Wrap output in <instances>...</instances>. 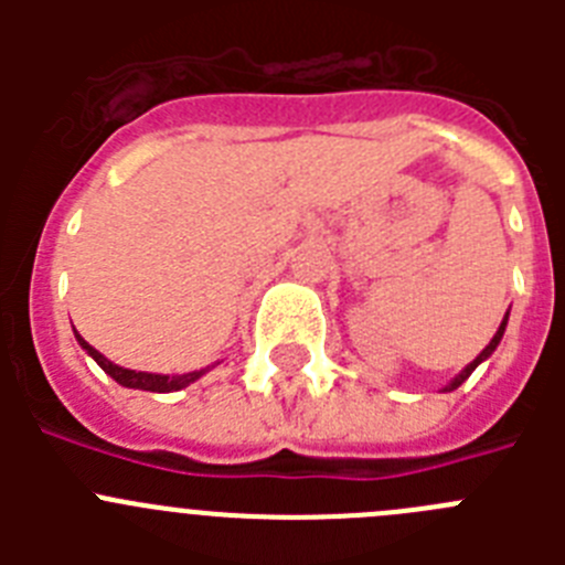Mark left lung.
Instances as JSON below:
<instances>
[{"label": "left lung", "instance_id": "8db88e82", "mask_svg": "<svg viewBox=\"0 0 565 565\" xmlns=\"http://www.w3.org/2000/svg\"><path fill=\"white\" fill-rule=\"evenodd\" d=\"M507 319H509V311H507V317H503L501 328H498V331H495V337L489 339V344H487V348H483V351H481V353H478V356H476V359H472V362H469V364H467V367H463V371H461V373H458V376H456V379H452V382H450V384H447V387H444V391H456V387H461V384H463V382H467V379H469V376H472V371H476L478 364H481V362H487V359H489V356H492V351H495L498 344H501V339H503V331H507Z\"/></svg>", "mask_w": 565, "mask_h": 565}]
</instances>
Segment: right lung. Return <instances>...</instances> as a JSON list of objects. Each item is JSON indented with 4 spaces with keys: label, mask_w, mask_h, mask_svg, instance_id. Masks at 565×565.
<instances>
[{
    "label": "right lung",
    "mask_w": 565,
    "mask_h": 565,
    "mask_svg": "<svg viewBox=\"0 0 565 565\" xmlns=\"http://www.w3.org/2000/svg\"><path fill=\"white\" fill-rule=\"evenodd\" d=\"M78 344H82L84 351L89 353V356L96 359L98 367H102L107 376H113L115 382L124 384V387H132V391H149V393H174L181 391V387H186V384L198 382V379L203 376V373H209V367H203V371H192V373H183V376H163V373H143V371H129V367H121V364H113L107 356H102V353L93 348L89 342H84L82 337L76 333Z\"/></svg>",
    "instance_id": "right-lung-1"
}]
</instances>
